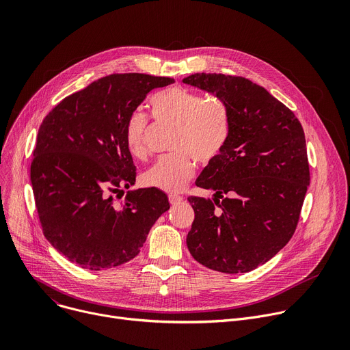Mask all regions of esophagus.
<instances>
[{
  "mask_svg": "<svg viewBox=\"0 0 350 350\" xmlns=\"http://www.w3.org/2000/svg\"><path fill=\"white\" fill-rule=\"evenodd\" d=\"M168 199H170V203H171L172 206H176V204H179L180 202H183V198H182V196H178V195H170Z\"/></svg>",
  "mask_w": 350,
  "mask_h": 350,
  "instance_id": "obj_1",
  "label": "esophagus"
}]
</instances>
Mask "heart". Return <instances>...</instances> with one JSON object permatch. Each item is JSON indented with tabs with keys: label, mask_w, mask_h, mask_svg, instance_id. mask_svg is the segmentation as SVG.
I'll return each instance as SVG.
<instances>
[{
	"label": "heart",
	"mask_w": 350,
	"mask_h": 350,
	"mask_svg": "<svg viewBox=\"0 0 350 350\" xmlns=\"http://www.w3.org/2000/svg\"><path fill=\"white\" fill-rule=\"evenodd\" d=\"M155 118L178 126L172 143L176 150L163 155L143 174V183L168 193L183 190L196 171V160L202 164L214 161L224 150L230 131L229 115L219 100H206L203 96L183 89L171 88L150 100ZM147 115L133 111L125 126V143L136 159L147 154Z\"/></svg>",
	"instance_id": "heart-1"
}]
</instances>
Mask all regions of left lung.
I'll return each instance as SVG.
<instances>
[{
  "label": "left lung",
  "instance_id": "obj_1",
  "mask_svg": "<svg viewBox=\"0 0 350 350\" xmlns=\"http://www.w3.org/2000/svg\"><path fill=\"white\" fill-rule=\"evenodd\" d=\"M183 83L222 101L230 124L224 150L196 180L215 199H187L195 210L187 249L210 269L249 273L296 229L310 183L303 128L286 105L245 77L195 73Z\"/></svg>",
  "mask_w": 350,
  "mask_h": 350
}]
</instances>
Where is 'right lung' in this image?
<instances>
[{
	"mask_svg": "<svg viewBox=\"0 0 350 350\" xmlns=\"http://www.w3.org/2000/svg\"><path fill=\"white\" fill-rule=\"evenodd\" d=\"M171 77L115 73L65 97L38 129L30 180L44 237L69 261L107 269L135 258L170 202L155 187L129 190L136 167L125 143L129 115ZM118 198V196H116Z\"/></svg>",
	"mask_w": 350,
	"mask_h": 350,
	"instance_id": "right-lung-1",
	"label": "right lung"
}]
</instances>
